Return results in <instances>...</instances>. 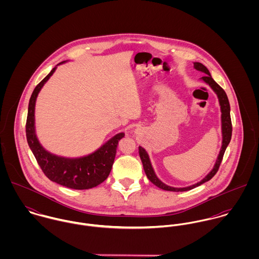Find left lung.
<instances>
[{
    "label": "left lung",
    "instance_id": "8db88e82",
    "mask_svg": "<svg viewBox=\"0 0 259 259\" xmlns=\"http://www.w3.org/2000/svg\"><path fill=\"white\" fill-rule=\"evenodd\" d=\"M193 68L203 74H206L202 77H200L201 80H203L205 83H207L212 91L217 94L218 98H219V102H220V106H221V111H222V145L221 151L219 153V156L217 158V161L214 163L213 168L208 172V175L203 178L200 182L194 184V185H189V186H185V187H174V186H169V185L163 184L155 175L154 169L151 165L148 153L147 150L142 147H139V153H140V157L142 159L143 165H144V169L145 172L148 177V180L153 184L156 185L157 187L163 189V190H168V191H186V190H190L196 186H199L206 182H208L209 180H211L214 175L218 172L220 165L222 163V157L224 154V151L227 148V146L230 143L231 140V134H232V125H231V118H230V106H229V102L227 99V96L225 94V92L223 91L222 87L215 82V80L211 77L209 71L207 70V68L205 66H203L201 63H193Z\"/></svg>",
    "mask_w": 259,
    "mask_h": 259
}]
</instances>
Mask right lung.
Masks as SVG:
<instances>
[{
  "instance_id": "1",
  "label": "right lung",
  "mask_w": 259,
  "mask_h": 259,
  "mask_svg": "<svg viewBox=\"0 0 259 259\" xmlns=\"http://www.w3.org/2000/svg\"><path fill=\"white\" fill-rule=\"evenodd\" d=\"M64 63L66 61L57 66ZM56 69L57 67L37 84L31 96L26 123L27 141L38 165L49 180L73 189L93 188L108 179L114 161L118 142L124 137V134L119 133L115 135L101 148L80 157L59 156L44 148L36 135L35 107L39 91L55 73Z\"/></svg>"
}]
</instances>
